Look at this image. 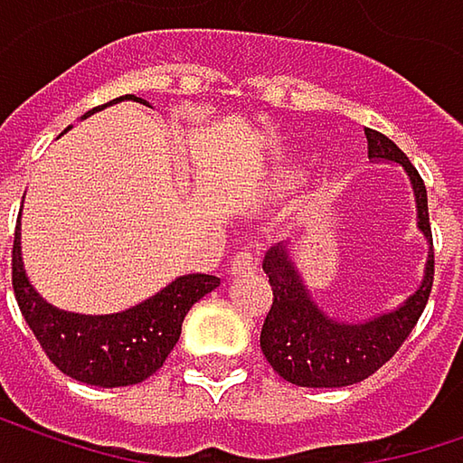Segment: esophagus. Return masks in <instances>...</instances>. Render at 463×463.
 Returning <instances> with one entry per match:
<instances>
[{"label":"esophagus","mask_w":463,"mask_h":463,"mask_svg":"<svg viewBox=\"0 0 463 463\" xmlns=\"http://www.w3.org/2000/svg\"><path fill=\"white\" fill-rule=\"evenodd\" d=\"M260 270V254L254 249H241L231 262V275H251Z\"/></svg>","instance_id":"34e87169"}]
</instances>
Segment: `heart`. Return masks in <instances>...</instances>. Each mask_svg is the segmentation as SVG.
<instances>
[{
  "instance_id": "obj_1",
  "label": "heart",
  "mask_w": 463,
  "mask_h": 463,
  "mask_svg": "<svg viewBox=\"0 0 463 463\" xmlns=\"http://www.w3.org/2000/svg\"><path fill=\"white\" fill-rule=\"evenodd\" d=\"M302 175H305V166H302V164H297V166H291V169H280V172H275L273 175L270 185H273L275 190L291 188V185H297V183L302 180Z\"/></svg>"
}]
</instances>
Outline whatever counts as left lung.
Masks as SVG:
<instances>
[{
    "instance_id": "obj_1",
    "label": "left lung",
    "mask_w": 463,
    "mask_h": 463,
    "mask_svg": "<svg viewBox=\"0 0 463 463\" xmlns=\"http://www.w3.org/2000/svg\"><path fill=\"white\" fill-rule=\"evenodd\" d=\"M368 158L376 164H398L408 175V183L416 201V228L430 243L424 278L413 294H408L395 310H382L368 317H336L326 313L313 291L307 288L291 251V241L275 243L262 260V270L273 286V307L265 317L260 347L278 376L297 387L334 390L368 379L379 371L421 317L435 275L432 228L427 209V188L419 172L411 166L405 153L382 132L365 129Z\"/></svg>"
}]
</instances>
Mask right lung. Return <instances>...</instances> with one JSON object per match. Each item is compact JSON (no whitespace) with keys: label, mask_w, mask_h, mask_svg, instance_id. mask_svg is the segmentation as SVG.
Listing matches in <instances>:
<instances>
[{"label":"right lung","mask_w":463,"mask_h":463,"mask_svg":"<svg viewBox=\"0 0 463 463\" xmlns=\"http://www.w3.org/2000/svg\"><path fill=\"white\" fill-rule=\"evenodd\" d=\"M143 98L124 95L113 103ZM110 106V103H108ZM92 108L81 118L92 116ZM71 129V127H68ZM220 286L217 275H180L146 302L110 313V316H81L50 305L28 280L23 268L21 220L13 243V288L23 317L39 339L47 357L65 376L92 387H129L153 376L169 353L175 350L183 320L188 310Z\"/></svg>","instance_id":"add662e5"}]
</instances>
